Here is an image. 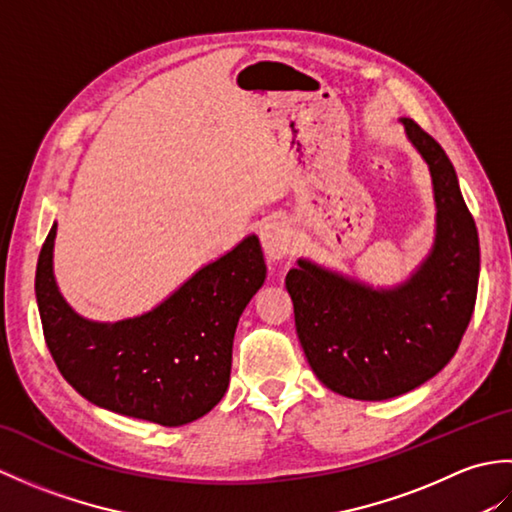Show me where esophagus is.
<instances>
[{
    "mask_svg": "<svg viewBox=\"0 0 512 512\" xmlns=\"http://www.w3.org/2000/svg\"><path fill=\"white\" fill-rule=\"evenodd\" d=\"M259 239H262V246L270 259H284L292 248L290 226L279 217H270L259 226Z\"/></svg>",
    "mask_w": 512,
    "mask_h": 512,
    "instance_id": "esophagus-1",
    "label": "esophagus"
}]
</instances>
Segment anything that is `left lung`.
Segmentation results:
<instances>
[{
	"label": "left lung",
	"instance_id": "left-lung-1",
	"mask_svg": "<svg viewBox=\"0 0 512 512\" xmlns=\"http://www.w3.org/2000/svg\"><path fill=\"white\" fill-rule=\"evenodd\" d=\"M400 123L433 184L436 235L427 257L389 288L306 257L286 275L312 372L354 400L396 398L436 376L458 352L480 279V239L449 156L411 118Z\"/></svg>",
	"mask_w": 512,
	"mask_h": 512
}]
</instances>
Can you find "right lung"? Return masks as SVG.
<instances>
[{
    "label": "right lung",
    "instance_id": "add662e5",
    "mask_svg": "<svg viewBox=\"0 0 512 512\" xmlns=\"http://www.w3.org/2000/svg\"><path fill=\"white\" fill-rule=\"evenodd\" d=\"M54 237L57 222L39 253L35 295L63 378L96 407L162 427L209 413L231 380L237 321L266 279L257 235L195 270L156 308L121 321L81 317L65 301L54 277Z\"/></svg>",
    "mask_w": 512,
    "mask_h": 512
}]
</instances>
